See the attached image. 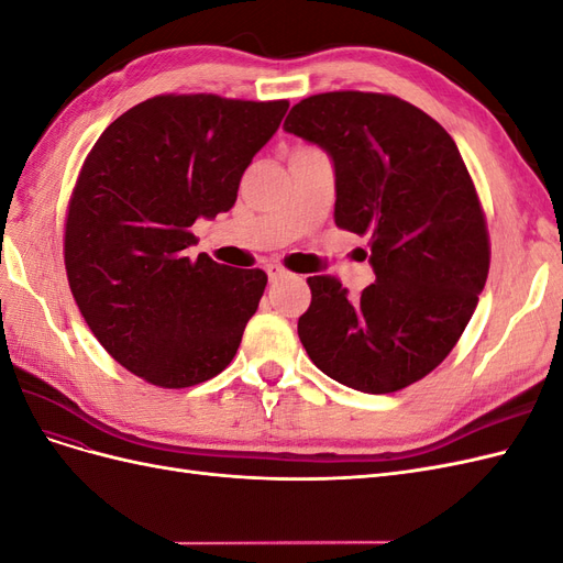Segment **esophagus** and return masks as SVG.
<instances>
[{
  "instance_id": "1",
  "label": "esophagus",
  "mask_w": 563,
  "mask_h": 563,
  "mask_svg": "<svg viewBox=\"0 0 563 563\" xmlns=\"http://www.w3.org/2000/svg\"><path fill=\"white\" fill-rule=\"evenodd\" d=\"M265 269H267V277H269V282H272V284L279 282V279H284V277H288V269H286V267H282V265H277V263H269Z\"/></svg>"
}]
</instances>
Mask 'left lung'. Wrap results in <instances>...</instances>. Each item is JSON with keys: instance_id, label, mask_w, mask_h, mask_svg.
Returning <instances> with one entry per match:
<instances>
[{"instance_id": "8db88e82", "label": "left lung", "mask_w": 563, "mask_h": 563, "mask_svg": "<svg viewBox=\"0 0 563 563\" xmlns=\"http://www.w3.org/2000/svg\"><path fill=\"white\" fill-rule=\"evenodd\" d=\"M284 129L335 166V225L368 236L376 284L350 296L310 277L298 319L329 378L389 395L428 376L463 335L488 277L490 240L474 180L446 129L391 93L302 98Z\"/></svg>"}]
</instances>
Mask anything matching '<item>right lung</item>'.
Returning a JSON list of instances; mask_svg holds the SVG:
<instances>
[{"instance_id":"1","label":"right lung","mask_w":563,"mask_h":563,"mask_svg":"<svg viewBox=\"0 0 563 563\" xmlns=\"http://www.w3.org/2000/svg\"><path fill=\"white\" fill-rule=\"evenodd\" d=\"M286 110L162 93L117 117L84 159L65 216L67 282L98 343L145 383L192 387L236 354L267 275L190 258V228L234 207Z\"/></svg>"}]
</instances>
